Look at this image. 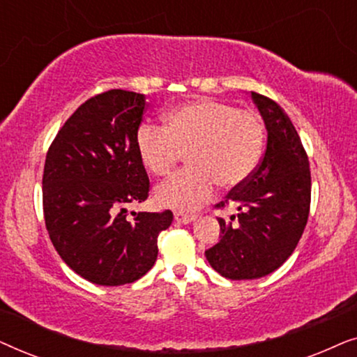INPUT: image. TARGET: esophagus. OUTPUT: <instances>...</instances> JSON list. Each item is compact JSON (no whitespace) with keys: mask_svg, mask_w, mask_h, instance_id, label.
I'll return each instance as SVG.
<instances>
[{"mask_svg":"<svg viewBox=\"0 0 357 357\" xmlns=\"http://www.w3.org/2000/svg\"><path fill=\"white\" fill-rule=\"evenodd\" d=\"M174 218H175V221L180 222V224H190V222H193L195 219H197L195 214H188V213H182V211H175Z\"/></svg>","mask_w":357,"mask_h":357,"instance_id":"1","label":"esophagus"}]
</instances>
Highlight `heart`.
Returning <instances> with one entry per match:
<instances>
[{
  "label": "heart",
  "mask_w": 357,
  "mask_h": 357,
  "mask_svg": "<svg viewBox=\"0 0 357 357\" xmlns=\"http://www.w3.org/2000/svg\"><path fill=\"white\" fill-rule=\"evenodd\" d=\"M265 126L255 112L199 99L175 107L165 125L144 123L136 149L151 174L164 177L187 153L190 167L155 188L160 206L193 211L213 198L216 183L234 188L250 177L261 158Z\"/></svg>",
  "instance_id": "b5f03b06"
}]
</instances>
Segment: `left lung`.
Returning <instances> with one entry per match:
<instances>
[{"mask_svg":"<svg viewBox=\"0 0 357 357\" xmlns=\"http://www.w3.org/2000/svg\"><path fill=\"white\" fill-rule=\"evenodd\" d=\"M265 120V154L245 182L214 204L237 208L231 221L218 218L221 241L204 252L227 280H255L278 270L297 247L310 211L309 158L286 112L270 97L252 91Z\"/></svg>","mask_w":357,"mask_h":357,"instance_id":"obj_1","label":"left lung"}]
</instances>
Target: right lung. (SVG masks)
Wrapping results in <instances>:
<instances>
[{"instance_id": "add662e5", "label": "right lung", "mask_w": 357, "mask_h": 357, "mask_svg": "<svg viewBox=\"0 0 357 357\" xmlns=\"http://www.w3.org/2000/svg\"><path fill=\"white\" fill-rule=\"evenodd\" d=\"M146 112L138 92L112 89L87 99L48 148L42 177L43 218L53 247L73 271L100 286L128 284L158 258L164 213H131L149 197L136 149Z\"/></svg>"}]
</instances>
